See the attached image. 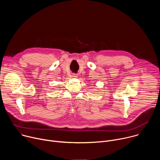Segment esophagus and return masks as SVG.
Instances as JSON below:
<instances>
[{"label": "esophagus", "mask_w": 160, "mask_h": 160, "mask_svg": "<svg viewBox=\"0 0 160 160\" xmlns=\"http://www.w3.org/2000/svg\"><path fill=\"white\" fill-rule=\"evenodd\" d=\"M74 78H77V77H78V75H76V74H73V76H72Z\"/></svg>", "instance_id": "obj_1"}]
</instances>
